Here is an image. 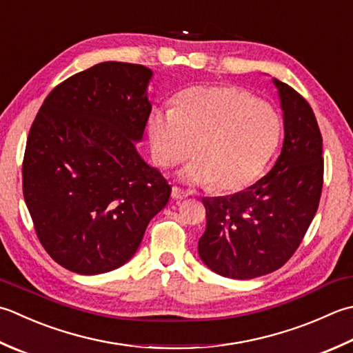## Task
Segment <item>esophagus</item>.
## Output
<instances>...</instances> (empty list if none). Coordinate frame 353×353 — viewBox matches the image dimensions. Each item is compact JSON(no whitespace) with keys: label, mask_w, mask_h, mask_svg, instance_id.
Listing matches in <instances>:
<instances>
[{"label":"esophagus","mask_w":353,"mask_h":353,"mask_svg":"<svg viewBox=\"0 0 353 353\" xmlns=\"http://www.w3.org/2000/svg\"><path fill=\"white\" fill-rule=\"evenodd\" d=\"M192 194H194V192L190 191V190H182L181 186H172V190H171V197L176 199V200H183V199L190 197Z\"/></svg>","instance_id":"1"}]
</instances>
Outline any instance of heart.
<instances>
[{
    "label": "heart",
    "instance_id": "obj_1",
    "mask_svg": "<svg viewBox=\"0 0 353 353\" xmlns=\"http://www.w3.org/2000/svg\"><path fill=\"white\" fill-rule=\"evenodd\" d=\"M151 153L159 167L170 168L194 153L182 171L190 183L216 191H240L251 185L277 148L280 121L272 107L236 87H191L176 108L150 114Z\"/></svg>",
    "mask_w": 353,
    "mask_h": 353
}]
</instances>
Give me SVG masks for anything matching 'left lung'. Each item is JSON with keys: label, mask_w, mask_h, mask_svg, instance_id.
Listing matches in <instances>:
<instances>
[{"label": "left lung", "mask_w": 353, "mask_h": 353, "mask_svg": "<svg viewBox=\"0 0 353 353\" xmlns=\"http://www.w3.org/2000/svg\"><path fill=\"white\" fill-rule=\"evenodd\" d=\"M279 88L285 142L272 170L230 197L202 199L206 230L199 255L211 271L248 280L277 271L292 257L319 210L323 137L307 101L285 82Z\"/></svg>", "instance_id": "left-lung-1"}]
</instances>
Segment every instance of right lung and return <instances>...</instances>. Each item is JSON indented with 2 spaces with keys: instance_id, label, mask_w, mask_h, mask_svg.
<instances>
[{
  "instance_id": "obj_1",
  "label": "right lung",
  "mask_w": 353,
  "mask_h": 353,
  "mask_svg": "<svg viewBox=\"0 0 353 353\" xmlns=\"http://www.w3.org/2000/svg\"><path fill=\"white\" fill-rule=\"evenodd\" d=\"M150 68L101 62L54 87L27 137L23 192L50 257L82 275L133 257L171 194L136 151L151 113Z\"/></svg>"
}]
</instances>
